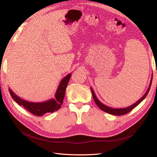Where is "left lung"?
<instances>
[{
    "instance_id": "obj_1",
    "label": "left lung",
    "mask_w": 157,
    "mask_h": 157,
    "mask_svg": "<svg viewBox=\"0 0 157 157\" xmlns=\"http://www.w3.org/2000/svg\"><path fill=\"white\" fill-rule=\"evenodd\" d=\"M152 79H153V75H152V76H151V82H150V84H149V86L148 88V90H147V92H145V94L144 95V96H142V98H140L138 101H137L135 103L133 104V105H130L129 107H125V108H118V109L117 108V109H116V108H112L111 107H109V106H107L105 105H104L103 103H102L98 99V98L96 96V94H95V93L94 92L93 89L92 88H90V90H91V91H92V96H93V98L94 99V101H95V102H96V103L97 104V105L98 106V107L99 109H101L102 111H105V113H107L109 114H111V115L121 116V115H126V114H127L128 113L130 112L133 109H134L136 107H137V105H138L145 98V97L147 96V95L148 94L149 90H150L151 86V83H152Z\"/></svg>"
}]
</instances>
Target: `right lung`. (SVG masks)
<instances>
[{
    "instance_id": "obj_1",
    "label": "right lung",
    "mask_w": 157,
    "mask_h": 157,
    "mask_svg": "<svg viewBox=\"0 0 157 157\" xmlns=\"http://www.w3.org/2000/svg\"><path fill=\"white\" fill-rule=\"evenodd\" d=\"M71 76V73H69L61 80L55 94L56 98L49 99L46 101L35 103L24 100L17 96L10 88H9V92L12 99L17 104L20 105H23L27 111L30 112L33 115L41 117L47 113H53L61 108L65 94L66 88L69 83Z\"/></svg>"
}]
</instances>
